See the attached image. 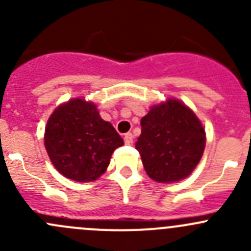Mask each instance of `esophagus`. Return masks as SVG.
Listing matches in <instances>:
<instances>
[{"label": "esophagus", "mask_w": 251, "mask_h": 251, "mask_svg": "<svg viewBox=\"0 0 251 251\" xmlns=\"http://www.w3.org/2000/svg\"><path fill=\"white\" fill-rule=\"evenodd\" d=\"M124 142H125V144H127V146H132L133 143V135L131 132H127L125 136H124Z\"/></svg>", "instance_id": "34e87169"}]
</instances>
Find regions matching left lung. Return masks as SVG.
<instances>
[{"instance_id": "8db88e82", "label": "left lung", "mask_w": 251, "mask_h": 251, "mask_svg": "<svg viewBox=\"0 0 251 251\" xmlns=\"http://www.w3.org/2000/svg\"><path fill=\"white\" fill-rule=\"evenodd\" d=\"M141 126L136 149L144 170L154 181H179L198 165L205 148V131L183 103L169 100L154 105L142 118Z\"/></svg>"}]
</instances>
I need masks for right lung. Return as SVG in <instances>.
Instances as JSON below:
<instances>
[{"mask_svg":"<svg viewBox=\"0 0 251 251\" xmlns=\"http://www.w3.org/2000/svg\"><path fill=\"white\" fill-rule=\"evenodd\" d=\"M124 144L110 123L93 103L72 100L53 111L45 131V146L54 168L77 182L95 181Z\"/></svg>","mask_w":251,"mask_h":251,"instance_id":"right-lung-1","label":"right lung"}]
</instances>
